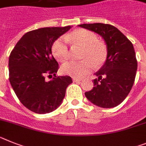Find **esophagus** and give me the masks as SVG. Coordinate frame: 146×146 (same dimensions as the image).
<instances>
[{
  "label": "esophagus",
  "mask_w": 146,
  "mask_h": 146,
  "mask_svg": "<svg viewBox=\"0 0 146 146\" xmlns=\"http://www.w3.org/2000/svg\"><path fill=\"white\" fill-rule=\"evenodd\" d=\"M72 79H73V80H74V82H80L82 80L81 78H73Z\"/></svg>",
  "instance_id": "34e87169"
}]
</instances>
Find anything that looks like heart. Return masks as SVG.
I'll return each mask as SVG.
<instances>
[{
    "label": "heart",
    "instance_id": "1",
    "mask_svg": "<svg viewBox=\"0 0 146 146\" xmlns=\"http://www.w3.org/2000/svg\"><path fill=\"white\" fill-rule=\"evenodd\" d=\"M68 41L83 47L80 61H70L61 66V72L74 78H81L95 67L102 66L107 58V47L98 36L91 31L80 29L72 32L66 37H60L52 46V52L58 60L65 62L69 58L70 52Z\"/></svg>",
    "mask_w": 146,
    "mask_h": 146
}]
</instances>
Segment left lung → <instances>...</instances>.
<instances>
[{"label": "left lung", "mask_w": 146, "mask_h": 146, "mask_svg": "<svg viewBox=\"0 0 146 146\" xmlns=\"http://www.w3.org/2000/svg\"><path fill=\"white\" fill-rule=\"evenodd\" d=\"M95 32L105 40L107 58L95 73L94 87L85 93L92 103L101 108H113L125 99L132 88L137 69L135 52L131 43L114 26L96 23L78 25Z\"/></svg>", "instance_id": "8db88e82"}]
</instances>
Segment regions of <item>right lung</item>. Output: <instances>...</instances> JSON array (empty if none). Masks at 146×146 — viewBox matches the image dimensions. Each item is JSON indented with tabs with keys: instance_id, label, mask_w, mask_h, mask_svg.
Listing matches in <instances>:
<instances>
[{
	"instance_id": "obj_1",
	"label": "right lung",
	"mask_w": 146,
	"mask_h": 146,
	"mask_svg": "<svg viewBox=\"0 0 146 146\" xmlns=\"http://www.w3.org/2000/svg\"><path fill=\"white\" fill-rule=\"evenodd\" d=\"M72 28L45 27L27 32L14 47L9 58V82L21 103L37 114L50 113L61 105L72 80L57 77L58 63L52 47L60 36ZM46 74L56 77L44 80Z\"/></svg>"
}]
</instances>
